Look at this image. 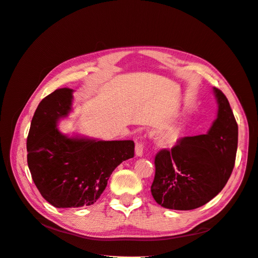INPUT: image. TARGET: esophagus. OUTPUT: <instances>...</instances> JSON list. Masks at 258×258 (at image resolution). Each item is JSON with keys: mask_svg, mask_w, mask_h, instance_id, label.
I'll list each match as a JSON object with an SVG mask.
<instances>
[{"mask_svg": "<svg viewBox=\"0 0 258 258\" xmlns=\"http://www.w3.org/2000/svg\"><path fill=\"white\" fill-rule=\"evenodd\" d=\"M143 148H144V144L142 141H139L136 143V155L138 157H141L143 155Z\"/></svg>", "mask_w": 258, "mask_h": 258, "instance_id": "obj_1", "label": "esophagus"}]
</instances>
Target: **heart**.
<instances>
[{
	"instance_id": "1",
	"label": "heart",
	"mask_w": 258,
	"mask_h": 258,
	"mask_svg": "<svg viewBox=\"0 0 258 258\" xmlns=\"http://www.w3.org/2000/svg\"><path fill=\"white\" fill-rule=\"evenodd\" d=\"M178 139V135L177 131L172 129V130H168L163 134L160 138V142L163 143L165 145H173L175 144V142L177 141Z\"/></svg>"
}]
</instances>
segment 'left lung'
Returning <instances> with one entry per match:
<instances>
[{
  "label": "left lung",
  "instance_id": "obj_1",
  "mask_svg": "<svg viewBox=\"0 0 258 258\" xmlns=\"http://www.w3.org/2000/svg\"><path fill=\"white\" fill-rule=\"evenodd\" d=\"M218 105L207 135L179 139L171 151L155 157L151 191L166 209L194 210L213 199L227 183L235 166L238 124L227 98L213 87Z\"/></svg>",
  "mask_w": 258,
  "mask_h": 258
}]
</instances>
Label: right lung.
Returning <instances> with one entry per match:
<instances>
[{
  "label": "right lung",
  "instance_id": "add662e5",
  "mask_svg": "<svg viewBox=\"0 0 258 258\" xmlns=\"http://www.w3.org/2000/svg\"><path fill=\"white\" fill-rule=\"evenodd\" d=\"M73 89L44 98L27 139L28 167L43 198L53 207L81 208L100 198L117 166L135 156V142L69 137L58 123L72 112Z\"/></svg>",
  "mask_w": 258,
  "mask_h": 258
}]
</instances>
